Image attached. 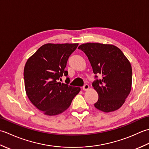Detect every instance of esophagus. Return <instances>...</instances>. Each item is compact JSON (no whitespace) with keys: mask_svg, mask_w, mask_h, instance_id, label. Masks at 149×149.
<instances>
[{"mask_svg":"<svg viewBox=\"0 0 149 149\" xmlns=\"http://www.w3.org/2000/svg\"><path fill=\"white\" fill-rule=\"evenodd\" d=\"M89 88H90L89 85H88V84H85L84 86L83 87V89L84 91H86V90H88V89H89Z\"/></svg>","mask_w":149,"mask_h":149,"instance_id":"34e87169","label":"esophagus"}]
</instances>
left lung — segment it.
<instances>
[{
  "instance_id": "8db88e82",
  "label": "left lung",
  "mask_w": 149,
  "mask_h": 149,
  "mask_svg": "<svg viewBox=\"0 0 149 149\" xmlns=\"http://www.w3.org/2000/svg\"><path fill=\"white\" fill-rule=\"evenodd\" d=\"M90 62L96 80L92 86L99 95L97 109L109 113L118 109L130 93L132 68L122 50L109 44L87 43L78 47ZM102 75L97 79V74Z\"/></svg>"
}]
</instances>
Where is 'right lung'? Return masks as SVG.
Here are the masks:
<instances>
[{"instance_id": "add662e5", "label": "right lung", "mask_w": 149, "mask_h": 149, "mask_svg": "<svg viewBox=\"0 0 149 149\" xmlns=\"http://www.w3.org/2000/svg\"><path fill=\"white\" fill-rule=\"evenodd\" d=\"M78 45L45 44L26 63L24 77L26 94L33 105L46 115L65 111L81 90L79 87L58 82L63 75L67 77L66 63Z\"/></svg>"}]
</instances>
